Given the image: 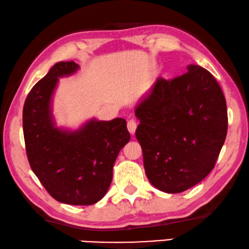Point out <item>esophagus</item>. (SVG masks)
Here are the masks:
<instances>
[{"mask_svg": "<svg viewBox=\"0 0 249 249\" xmlns=\"http://www.w3.org/2000/svg\"><path fill=\"white\" fill-rule=\"evenodd\" d=\"M137 125H138V124H137L136 120H134V119L129 120L128 121V124H127L129 132L131 133V134H134V132H136V130H137Z\"/></svg>", "mask_w": 249, "mask_h": 249, "instance_id": "34e87169", "label": "esophagus"}]
</instances>
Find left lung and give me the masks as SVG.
<instances>
[{"mask_svg": "<svg viewBox=\"0 0 249 249\" xmlns=\"http://www.w3.org/2000/svg\"><path fill=\"white\" fill-rule=\"evenodd\" d=\"M187 71L172 80L159 77L136 108L145 174L167 194L182 193L209 175L228 132L219 83L199 65Z\"/></svg>", "mask_w": 249, "mask_h": 249, "instance_id": "1", "label": "left lung"}]
</instances>
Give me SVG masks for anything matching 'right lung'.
<instances>
[{"instance_id":"obj_1","label":"right lung","mask_w":249,"mask_h":249,"mask_svg":"<svg viewBox=\"0 0 249 249\" xmlns=\"http://www.w3.org/2000/svg\"><path fill=\"white\" fill-rule=\"evenodd\" d=\"M73 61L58 62L25 100L23 130L28 162L35 175L56 201L89 206L106 195L120 150L130 141L127 122L90 119L77 130L55 127L52 95L59 78L75 73Z\"/></svg>"}]
</instances>
